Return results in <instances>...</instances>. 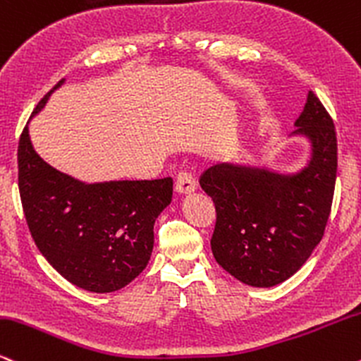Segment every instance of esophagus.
Listing matches in <instances>:
<instances>
[{"instance_id": "1", "label": "esophagus", "mask_w": 361, "mask_h": 361, "mask_svg": "<svg viewBox=\"0 0 361 361\" xmlns=\"http://www.w3.org/2000/svg\"><path fill=\"white\" fill-rule=\"evenodd\" d=\"M197 189L196 180L189 172H179L176 179V192L177 194H190Z\"/></svg>"}]
</instances>
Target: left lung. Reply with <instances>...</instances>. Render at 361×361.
<instances>
[{"label":"left lung","instance_id":"1","mask_svg":"<svg viewBox=\"0 0 361 361\" xmlns=\"http://www.w3.org/2000/svg\"><path fill=\"white\" fill-rule=\"evenodd\" d=\"M294 125L290 137L300 135L311 145L299 172L218 164L199 180L216 207L211 238L216 262L252 287H274L298 272L319 245L331 213L336 131L312 91Z\"/></svg>","mask_w":361,"mask_h":361}]
</instances>
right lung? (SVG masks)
Here are the masks:
<instances>
[{"label":"right lung","instance_id":"1","mask_svg":"<svg viewBox=\"0 0 361 361\" xmlns=\"http://www.w3.org/2000/svg\"><path fill=\"white\" fill-rule=\"evenodd\" d=\"M18 189L42 255L66 281L97 294L120 290L143 272L154 250L155 219L172 201L171 177L87 184L57 171L35 152L28 125L18 143Z\"/></svg>","mask_w":361,"mask_h":361}]
</instances>
